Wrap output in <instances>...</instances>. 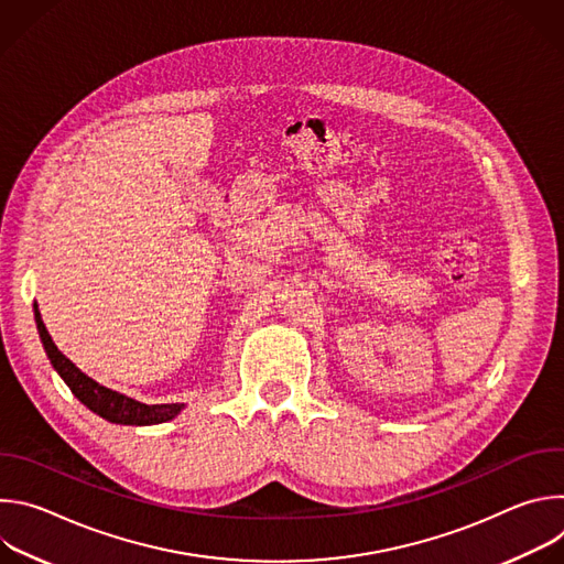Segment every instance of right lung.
I'll return each instance as SVG.
<instances>
[{"label":"right lung","mask_w":564,"mask_h":564,"mask_svg":"<svg viewBox=\"0 0 564 564\" xmlns=\"http://www.w3.org/2000/svg\"><path fill=\"white\" fill-rule=\"evenodd\" d=\"M35 324L40 330V339L44 344V350L57 370V375L64 379V383L70 388V392L83 401V404L100 415L107 422L113 424H124V426H151V424H163L174 420L185 404H142V401H135L122 392H116L111 388L100 386L91 377H87L83 370H79L70 359H66L57 346L53 344L44 321L40 316V310L35 305Z\"/></svg>","instance_id":"right-lung-1"}]
</instances>
